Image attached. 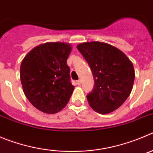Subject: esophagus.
Listing matches in <instances>:
<instances>
[{
  "instance_id": "esophagus-1",
  "label": "esophagus",
  "mask_w": 153,
  "mask_h": 153,
  "mask_svg": "<svg viewBox=\"0 0 153 153\" xmlns=\"http://www.w3.org/2000/svg\"><path fill=\"white\" fill-rule=\"evenodd\" d=\"M76 82H77V85H81V79L78 80V81H77Z\"/></svg>"
}]
</instances>
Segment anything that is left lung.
Listing matches in <instances>:
<instances>
[{"instance_id": "left-lung-1", "label": "left lung", "mask_w": 153, "mask_h": 153, "mask_svg": "<svg viewBox=\"0 0 153 153\" xmlns=\"http://www.w3.org/2000/svg\"><path fill=\"white\" fill-rule=\"evenodd\" d=\"M91 67L93 91L87 95L89 105L100 114H108L125 102L132 91L135 73L127 56L109 44L91 41L77 46Z\"/></svg>"}]
</instances>
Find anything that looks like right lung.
I'll use <instances>...</instances> for the list:
<instances>
[{"mask_svg":"<svg viewBox=\"0 0 153 153\" xmlns=\"http://www.w3.org/2000/svg\"><path fill=\"white\" fill-rule=\"evenodd\" d=\"M71 45L49 42L31 50L22 61L20 80L27 99L43 112L62 110L74 91L67 59Z\"/></svg>","mask_w":153,"mask_h":153,"instance_id":"add662e5","label":"right lung"}]
</instances>
